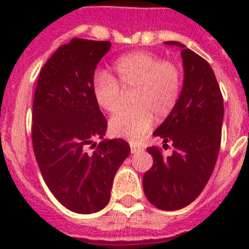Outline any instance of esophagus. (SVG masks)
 <instances>
[{"instance_id": "34e87169", "label": "esophagus", "mask_w": 249, "mask_h": 249, "mask_svg": "<svg viewBox=\"0 0 249 249\" xmlns=\"http://www.w3.org/2000/svg\"><path fill=\"white\" fill-rule=\"evenodd\" d=\"M143 148L141 147L140 144L134 143V142H130V151H132V154H136V152H140L142 151Z\"/></svg>"}]
</instances>
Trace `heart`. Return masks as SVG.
I'll return each mask as SVG.
<instances>
[{
  "label": "heart",
  "instance_id": "obj_1",
  "mask_svg": "<svg viewBox=\"0 0 249 249\" xmlns=\"http://www.w3.org/2000/svg\"><path fill=\"white\" fill-rule=\"evenodd\" d=\"M115 72L117 80L106 72L94 76V98L101 108L113 112L120 106L124 90L134 91V106L117 111L108 129L113 137L140 141L151 129L155 116L163 120L176 108L182 91V72L174 63L151 53L121 56L115 63Z\"/></svg>",
  "mask_w": 249,
  "mask_h": 249
}]
</instances>
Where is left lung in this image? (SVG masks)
I'll use <instances>...</instances> for the list:
<instances>
[{
    "label": "left lung",
    "mask_w": 249,
    "mask_h": 249,
    "mask_svg": "<svg viewBox=\"0 0 249 249\" xmlns=\"http://www.w3.org/2000/svg\"><path fill=\"white\" fill-rule=\"evenodd\" d=\"M165 45L181 48L183 85L176 108L154 136L161 137L165 144L172 142L174 150L164 158L159 148H147L154 164L142 183L152 205L177 211L193 203L212 176L220 152L224 99L207 60L181 42Z\"/></svg>",
    "instance_id": "1"
}]
</instances>
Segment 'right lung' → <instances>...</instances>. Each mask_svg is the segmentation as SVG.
Masks as SVG:
<instances>
[{
    "instance_id": "add662e5",
    "label": "right lung",
    "mask_w": 249,
    "mask_h": 249,
    "mask_svg": "<svg viewBox=\"0 0 249 249\" xmlns=\"http://www.w3.org/2000/svg\"><path fill=\"white\" fill-rule=\"evenodd\" d=\"M109 48V41L84 38L62 45L41 70L33 98L32 144L41 174L56 200L81 214L108 204L115 174L130 152L124 140H103L107 120L93 94L94 72ZM89 144L97 146L93 153Z\"/></svg>"
}]
</instances>
